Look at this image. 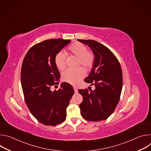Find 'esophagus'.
Masks as SVG:
<instances>
[{
    "label": "esophagus",
    "mask_w": 151,
    "mask_h": 151,
    "mask_svg": "<svg viewBox=\"0 0 151 151\" xmlns=\"http://www.w3.org/2000/svg\"><path fill=\"white\" fill-rule=\"evenodd\" d=\"M73 89H74V91H75V93H78V88H76V87H73Z\"/></svg>",
    "instance_id": "obj_1"
}]
</instances>
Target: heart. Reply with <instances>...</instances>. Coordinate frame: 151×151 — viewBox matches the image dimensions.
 <instances>
[{
    "mask_svg": "<svg viewBox=\"0 0 151 151\" xmlns=\"http://www.w3.org/2000/svg\"><path fill=\"white\" fill-rule=\"evenodd\" d=\"M87 47L82 43L75 42L69 48L70 54L78 57L77 66L82 65L86 69L92 68L94 63V55L91 51H87ZM54 63L57 68L63 70L66 68V54L63 52H58L54 58ZM85 75V71L82 67L75 69H68L62 74L63 79L72 84H76L82 79Z\"/></svg>",
    "mask_w": 151,
    "mask_h": 151,
    "instance_id": "1",
    "label": "heart"
}]
</instances>
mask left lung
<instances>
[{
    "mask_svg": "<svg viewBox=\"0 0 151 151\" xmlns=\"http://www.w3.org/2000/svg\"><path fill=\"white\" fill-rule=\"evenodd\" d=\"M79 42L87 45L94 55L92 70L84 81L94 85L95 90H78L83 97L79 104L81 114L89 121L106 119L115 111L122 87V73L120 63L113 52L106 46L93 40Z\"/></svg>",
    "mask_w": 151,
    "mask_h": 151,
    "instance_id": "left-lung-1",
    "label": "left lung"
}]
</instances>
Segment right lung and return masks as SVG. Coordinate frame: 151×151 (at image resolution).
<instances>
[{
  "label": "right lung",
  "mask_w": 151,
  "mask_h": 151,
  "mask_svg": "<svg viewBox=\"0 0 151 151\" xmlns=\"http://www.w3.org/2000/svg\"><path fill=\"white\" fill-rule=\"evenodd\" d=\"M70 40L54 39L33 45L27 52L21 70L24 99L33 116L45 125L55 126L66 118V108L74 94L72 86L63 82L58 91L51 86L60 78L54 58Z\"/></svg>",
  "instance_id": "right-lung-1"
}]
</instances>
